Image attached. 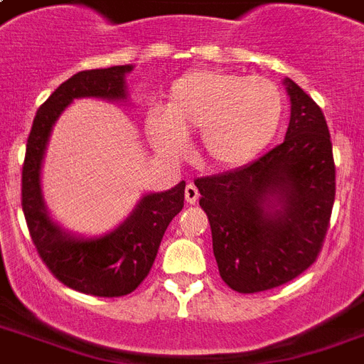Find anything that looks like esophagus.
<instances>
[{
	"mask_svg": "<svg viewBox=\"0 0 364 364\" xmlns=\"http://www.w3.org/2000/svg\"><path fill=\"white\" fill-rule=\"evenodd\" d=\"M198 188H196V185H193V183H188L187 187H185V200H187L188 204H196V200H198Z\"/></svg>",
	"mask_w": 364,
	"mask_h": 364,
	"instance_id": "1",
	"label": "esophagus"
}]
</instances>
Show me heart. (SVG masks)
Returning a JSON list of instances; mask_svg holds the SVG:
<instances>
[{
	"label": "heart",
	"instance_id": "heart-1",
	"mask_svg": "<svg viewBox=\"0 0 364 364\" xmlns=\"http://www.w3.org/2000/svg\"><path fill=\"white\" fill-rule=\"evenodd\" d=\"M285 98L262 77L194 70L173 81L164 109L149 111L145 128L160 153L181 154L188 134L200 132V154L215 168L255 160L282 128Z\"/></svg>",
	"mask_w": 364,
	"mask_h": 364
}]
</instances>
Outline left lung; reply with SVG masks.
<instances>
[{
	"label": "left lung",
	"mask_w": 364,
	"mask_h": 364,
	"mask_svg": "<svg viewBox=\"0 0 364 364\" xmlns=\"http://www.w3.org/2000/svg\"><path fill=\"white\" fill-rule=\"evenodd\" d=\"M291 121L283 143L251 164L200 177L219 274L238 293H260L316 262L336 193L333 143L321 107L285 79Z\"/></svg>",
	"instance_id": "left-lung-1"
}]
</instances>
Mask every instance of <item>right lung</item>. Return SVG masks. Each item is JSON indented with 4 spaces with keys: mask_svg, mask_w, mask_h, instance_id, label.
<instances>
[{
    "mask_svg": "<svg viewBox=\"0 0 364 364\" xmlns=\"http://www.w3.org/2000/svg\"><path fill=\"white\" fill-rule=\"evenodd\" d=\"M128 65L79 71L37 109L22 166V211L31 242L53 276L79 293L124 296L151 272L171 219L183 210L185 181L164 193L145 194L122 225L96 238H77L50 219L43 202L41 164L54 122L77 98L124 102Z\"/></svg>",
    "mask_w": 364,
    "mask_h": 364,
    "instance_id": "right-lung-1",
    "label": "right lung"
}]
</instances>
